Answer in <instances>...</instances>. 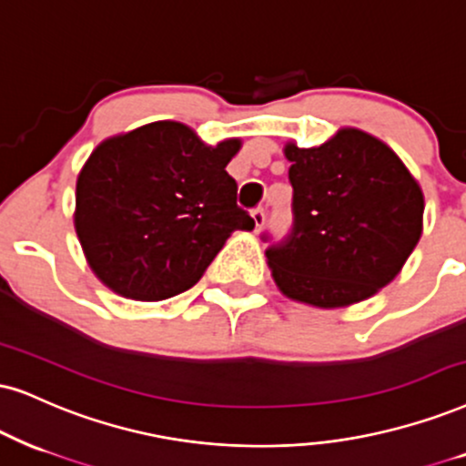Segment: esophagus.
I'll use <instances>...</instances> for the list:
<instances>
[{
	"mask_svg": "<svg viewBox=\"0 0 466 466\" xmlns=\"http://www.w3.org/2000/svg\"><path fill=\"white\" fill-rule=\"evenodd\" d=\"M251 217H253V223H256V232H258V229H262L264 221H267V215H264V208H262V206H260V208L253 210Z\"/></svg>",
	"mask_w": 466,
	"mask_h": 466,
	"instance_id": "obj_1",
	"label": "esophagus"
}]
</instances>
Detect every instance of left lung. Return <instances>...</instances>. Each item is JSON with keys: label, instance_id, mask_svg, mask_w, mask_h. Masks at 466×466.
<instances>
[{"label": "left lung", "instance_id": "1", "mask_svg": "<svg viewBox=\"0 0 466 466\" xmlns=\"http://www.w3.org/2000/svg\"><path fill=\"white\" fill-rule=\"evenodd\" d=\"M292 228L264 232L268 267L286 297L344 308L372 297L420 243L423 193L390 146L339 128L318 148L286 144Z\"/></svg>", "mask_w": 466, "mask_h": 466}]
</instances>
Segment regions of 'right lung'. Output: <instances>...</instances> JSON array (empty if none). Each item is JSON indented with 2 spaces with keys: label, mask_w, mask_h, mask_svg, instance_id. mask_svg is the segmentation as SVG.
<instances>
[{
  "label": "right lung",
  "mask_w": 466,
  "mask_h": 466,
  "mask_svg": "<svg viewBox=\"0 0 466 466\" xmlns=\"http://www.w3.org/2000/svg\"><path fill=\"white\" fill-rule=\"evenodd\" d=\"M238 139L206 146L180 122L105 139L76 178L75 229L94 273L135 301L196 286L234 229H253L226 172Z\"/></svg>",
  "instance_id": "obj_1"
}]
</instances>
